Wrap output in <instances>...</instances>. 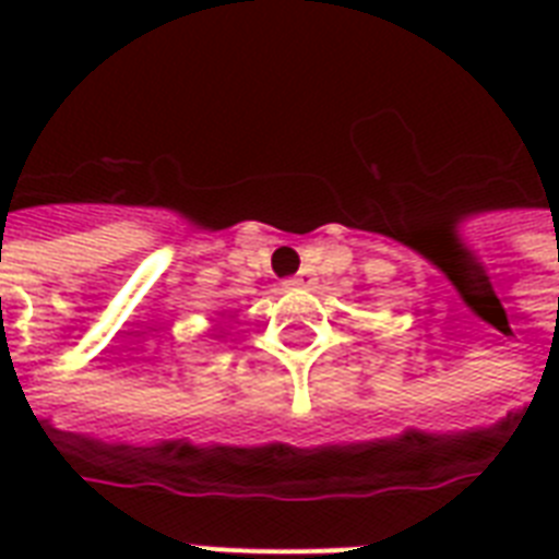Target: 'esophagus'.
Here are the masks:
<instances>
[{"instance_id": "34e87169", "label": "esophagus", "mask_w": 559, "mask_h": 559, "mask_svg": "<svg viewBox=\"0 0 559 559\" xmlns=\"http://www.w3.org/2000/svg\"><path fill=\"white\" fill-rule=\"evenodd\" d=\"M289 284H293V287H310V284H313V272L301 270L296 278H289Z\"/></svg>"}]
</instances>
